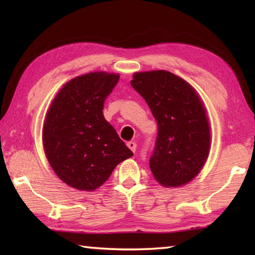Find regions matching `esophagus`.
Listing matches in <instances>:
<instances>
[{
  "label": "esophagus",
  "instance_id": "1",
  "mask_svg": "<svg viewBox=\"0 0 255 255\" xmlns=\"http://www.w3.org/2000/svg\"><path fill=\"white\" fill-rule=\"evenodd\" d=\"M127 145H128V148L132 151V152H134V151H136V149H137V143L134 141H129L127 143Z\"/></svg>",
  "mask_w": 255,
  "mask_h": 255
}]
</instances>
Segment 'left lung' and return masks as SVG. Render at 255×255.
<instances>
[{
    "label": "left lung",
    "instance_id": "left-lung-1",
    "mask_svg": "<svg viewBox=\"0 0 255 255\" xmlns=\"http://www.w3.org/2000/svg\"><path fill=\"white\" fill-rule=\"evenodd\" d=\"M131 86L149 105L158 124L150 169L165 187L191 182L209 154L210 129L196 91L165 70L133 74Z\"/></svg>",
    "mask_w": 255,
    "mask_h": 255
}]
</instances>
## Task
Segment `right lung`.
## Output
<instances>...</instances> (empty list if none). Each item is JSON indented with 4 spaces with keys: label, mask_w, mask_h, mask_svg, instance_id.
<instances>
[{
    "label": "right lung",
    "mask_w": 255,
    "mask_h": 255,
    "mask_svg": "<svg viewBox=\"0 0 255 255\" xmlns=\"http://www.w3.org/2000/svg\"><path fill=\"white\" fill-rule=\"evenodd\" d=\"M119 75L91 72L69 81L48 111L42 143L58 177L79 191H94L118 163L132 156L103 115Z\"/></svg>",
    "instance_id": "add662e5"
}]
</instances>
